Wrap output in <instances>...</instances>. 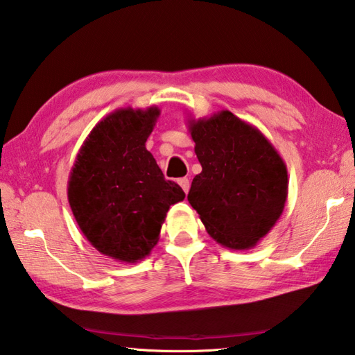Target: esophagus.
Returning <instances> with one entry per match:
<instances>
[{
    "mask_svg": "<svg viewBox=\"0 0 355 355\" xmlns=\"http://www.w3.org/2000/svg\"><path fill=\"white\" fill-rule=\"evenodd\" d=\"M178 184L182 186V189L184 191V193L189 192V187H191L189 180H187V178H180V180H178Z\"/></svg>",
    "mask_w": 355,
    "mask_h": 355,
    "instance_id": "obj_1",
    "label": "esophagus"
}]
</instances>
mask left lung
Instances as JSON below:
<instances>
[{
  "label": "left lung",
  "instance_id": "8db88e82",
  "mask_svg": "<svg viewBox=\"0 0 355 355\" xmlns=\"http://www.w3.org/2000/svg\"><path fill=\"white\" fill-rule=\"evenodd\" d=\"M187 126L201 164L187 200L221 246L254 248L283 214L286 164L259 129L229 110L191 118Z\"/></svg>",
  "mask_w": 355,
  "mask_h": 355
}]
</instances>
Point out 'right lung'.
<instances>
[{
	"label": "right lung",
	"mask_w": 355,
	"mask_h": 355,
	"mask_svg": "<svg viewBox=\"0 0 355 355\" xmlns=\"http://www.w3.org/2000/svg\"><path fill=\"white\" fill-rule=\"evenodd\" d=\"M158 116L157 106L110 112L90 130L69 175L67 198L81 232L121 263L150 254L169 207L186 197L146 149Z\"/></svg>",
	"instance_id": "right-lung-1"
}]
</instances>
